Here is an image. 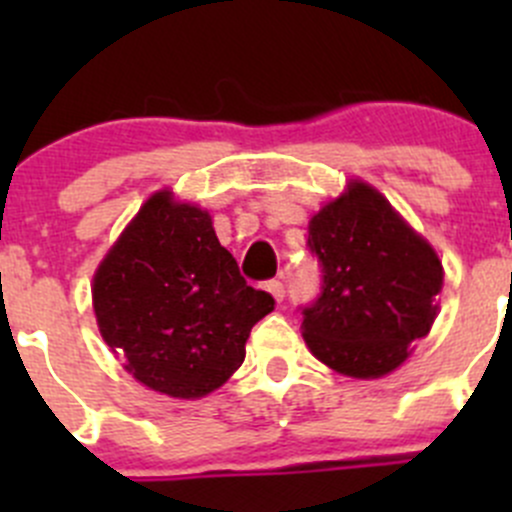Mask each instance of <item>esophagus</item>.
Instances as JSON below:
<instances>
[{
	"mask_svg": "<svg viewBox=\"0 0 512 512\" xmlns=\"http://www.w3.org/2000/svg\"><path fill=\"white\" fill-rule=\"evenodd\" d=\"M265 289L277 299V302H282V299H285V285H282L280 280H267Z\"/></svg>",
	"mask_w": 512,
	"mask_h": 512,
	"instance_id": "obj_1",
	"label": "esophagus"
}]
</instances>
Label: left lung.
Wrapping results in <instances>:
<instances>
[{"instance_id":"8db88e82","label":"left lung","mask_w":512,"mask_h":512,"mask_svg":"<svg viewBox=\"0 0 512 512\" xmlns=\"http://www.w3.org/2000/svg\"><path fill=\"white\" fill-rule=\"evenodd\" d=\"M307 250L322 267L317 299L299 307L312 354L356 379L394 371L436 319L443 267L433 247L356 180L314 215Z\"/></svg>"}]
</instances>
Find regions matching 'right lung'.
<instances>
[{"mask_svg":"<svg viewBox=\"0 0 512 512\" xmlns=\"http://www.w3.org/2000/svg\"><path fill=\"white\" fill-rule=\"evenodd\" d=\"M94 309L101 337L141 384L198 399L242 364L275 299L247 285L205 210L163 190L98 267Z\"/></svg>","mask_w":512,"mask_h":512,"instance_id":"1","label":"right lung"}]
</instances>
